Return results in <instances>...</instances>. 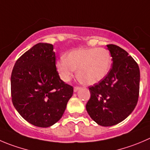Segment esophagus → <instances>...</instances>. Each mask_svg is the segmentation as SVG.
I'll list each match as a JSON object with an SVG mask.
<instances>
[{"label": "esophagus", "instance_id": "esophagus-1", "mask_svg": "<svg viewBox=\"0 0 150 150\" xmlns=\"http://www.w3.org/2000/svg\"><path fill=\"white\" fill-rule=\"evenodd\" d=\"M80 88H81L80 87L75 86V87H74V92H77V91H79V90L80 89Z\"/></svg>", "mask_w": 150, "mask_h": 150}]
</instances>
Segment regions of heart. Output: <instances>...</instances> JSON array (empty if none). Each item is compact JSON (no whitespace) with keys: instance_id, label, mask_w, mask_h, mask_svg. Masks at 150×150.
<instances>
[{"instance_id":"1","label":"heart","mask_w":150,"mask_h":150,"mask_svg":"<svg viewBox=\"0 0 150 150\" xmlns=\"http://www.w3.org/2000/svg\"><path fill=\"white\" fill-rule=\"evenodd\" d=\"M112 57L105 48H82L71 51L56 62L59 76L68 82L74 70L79 82L92 85L103 80L110 70Z\"/></svg>"}]
</instances>
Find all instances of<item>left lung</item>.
I'll return each instance as SVG.
<instances>
[{
  "mask_svg": "<svg viewBox=\"0 0 150 150\" xmlns=\"http://www.w3.org/2000/svg\"><path fill=\"white\" fill-rule=\"evenodd\" d=\"M112 57V68L101 82L89 87L91 98L86 110L98 125L110 127L125 120L133 111L139 96L140 70L123 48L107 45Z\"/></svg>",
  "mask_w": 150,
  "mask_h": 150,
  "instance_id": "left-lung-1",
  "label": "left lung"
}]
</instances>
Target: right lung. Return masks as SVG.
<instances>
[{
	"mask_svg": "<svg viewBox=\"0 0 150 150\" xmlns=\"http://www.w3.org/2000/svg\"><path fill=\"white\" fill-rule=\"evenodd\" d=\"M73 93V87L59 78L51 44H36L15 62L11 76L12 101L28 123L40 127L54 125Z\"/></svg>",
	"mask_w": 150,
	"mask_h": 150,
	"instance_id": "1",
	"label": "right lung"
}]
</instances>
